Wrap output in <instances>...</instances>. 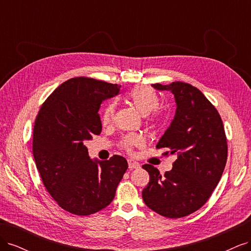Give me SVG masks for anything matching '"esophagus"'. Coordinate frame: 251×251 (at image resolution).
I'll return each mask as SVG.
<instances>
[{"instance_id": "esophagus-1", "label": "esophagus", "mask_w": 251, "mask_h": 251, "mask_svg": "<svg viewBox=\"0 0 251 251\" xmlns=\"http://www.w3.org/2000/svg\"><path fill=\"white\" fill-rule=\"evenodd\" d=\"M127 164H128V169H130V170L138 169L139 166H140V164H139L137 161L132 160V159H128V160H127Z\"/></svg>"}]
</instances>
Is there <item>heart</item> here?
<instances>
[{
  "instance_id": "1",
  "label": "heart",
  "mask_w": 251,
  "mask_h": 251,
  "mask_svg": "<svg viewBox=\"0 0 251 251\" xmlns=\"http://www.w3.org/2000/svg\"><path fill=\"white\" fill-rule=\"evenodd\" d=\"M127 100L142 115H148L153 111L151 121L159 123L161 120V113L157 110L160 103V98L153 88L149 86H136L127 94ZM115 111V102H110L105 105L101 114V123L103 126H108L112 123ZM143 144L144 138L139 134H127L120 141V147L127 153H132L134 148H140Z\"/></svg>"
}]
</instances>
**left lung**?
Wrapping results in <instances>:
<instances>
[{
	"label": "left lung",
	"mask_w": 251,
	"mask_h": 251,
	"mask_svg": "<svg viewBox=\"0 0 251 251\" xmlns=\"http://www.w3.org/2000/svg\"><path fill=\"white\" fill-rule=\"evenodd\" d=\"M171 91L177 109L171 126L156 146L169 149L163 155H177L173 169L161 176L151 164L150 182L143 188L147 206L166 218L193 214L209 199L222 177L227 160V141L219 112L199 89L182 81L154 83Z\"/></svg>",
	"instance_id": "obj_1"
}]
</instances>
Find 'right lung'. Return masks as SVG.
I'll use <instances>...</instances> for the list:
<instances>
[{"label":"right lung","mask_w":251,"mask_h":251,"mask_svg":"<svg viewBox=\"0 0 251 251\" xmlns=\"http://www.w3.org/2000/svg\"><path fill=\"white\" fill-rule=\"evenodd\" d=\"M121 86L74 77L58 86L42 104L33 126L32 151L43 183L58 206L77 216L107 207L127 169L126 158L90 159L86 140L101 133L100 104Z\"/></svg>","instance_id":"right-lung-1"}]
</instances>
